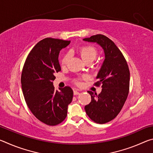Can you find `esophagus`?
I'll return each instance as SVG.
<instances>
[{
  "label": "esophagus",
  "instance_id": "1",
  "mask_svg": "<svg viewBox=\"0 0 153 153\" xmlns=\"http://www.w3.org/2000/svg\"><path fill=\"white\" fill-rule=\"evenodd\" d=\"M79 94H80V93L78 91H77V90H74V95H78Z\"/></svg>",
  "mask_w": 153,
  "mask_h": 153
}]
</instances>
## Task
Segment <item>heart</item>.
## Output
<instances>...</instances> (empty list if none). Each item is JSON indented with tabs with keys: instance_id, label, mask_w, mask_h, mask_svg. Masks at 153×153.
<instances>
[{
	"instance_id": "heart-1",
	"label": "heart",
	"mask_w": 153,
	"mask_h": 153,
	"mask_svg": "<svg viewBox=\"0 0 153 153\" xmlns=\"http://www.w3.org/2000/svg\"><path fill=\"white\" fill-rule=\"evenodd\" d=\"M79 53L80 54V55H81L83 60L86 63L88 61L92 62L94 60L97 56L98 51L97 48L94 47V46H82L79 49ZM69 59H70V54L69 53H67L65 54L61 60V65L62 66L67 65L69 62ZM84 78L85 77H83L81 79H76V81H75V83H76V84L77 85V86H81L82 85L81 79H84Z\"/></svg>"
}]
</instances>
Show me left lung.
Segmentation results:
<instances>
[{
    "instance_id": "left-lung-1",
    "label": "left lung",
    "mask_w": 153,
    "mask_h": 153,
    "mask_svg": "<svg viewBox=\"0 0 153 153\" xmlns=\"http://www.w3.org/2000/svg\"><path fill=\"white\" fill-rule=\"evenodd\" d=\"M84 40L97 43L104 50L105 59L94 84H101L102 91L99 94L88 91L91 102L85 106L88 117L95 123L103 124L117 117L122 108L128 96L130 74L122 53L107 36L97 34Z\"/></svg>"
}]
</instances>
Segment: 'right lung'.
<instances>
[{"label":"right lung","mask_w":153,"mask_h":153,"mask_svg":"<svg viewBox=\"0 0 153 153\" xmlns=\"http://www.w3.org/2000/svg\"><path fill=\"white\" fill-rule=\"evenodd\" d=\"M70 41L46 38L30 51L23 67L21 82L23 94L33 115L48 126H56L66 118L73 98L69 86L55 90L54 74L61 71L59 54Z\"/></svg>","instance_id":"right-lung-1"}]
</instances>
